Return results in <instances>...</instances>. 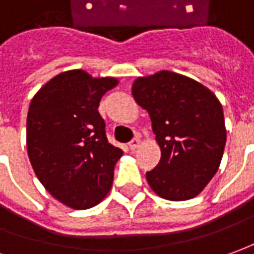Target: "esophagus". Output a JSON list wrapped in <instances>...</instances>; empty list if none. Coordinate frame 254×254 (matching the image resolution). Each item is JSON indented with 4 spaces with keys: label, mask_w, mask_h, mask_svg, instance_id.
Masks as SVG:
<instances>
[{
    "label": "esophagus",
    "mask_w": 254,
    "mask_h": 254,
    "mask_svg": "<svg viewBox=\"0 0 254 254\" xmlns=\"http://www.w3.org/2000/svg\"><path fill=\"white\" fill-rule=\"evenodd\" d=\"M139 144H140V139H139V137H134L133 140L129 141V144H127V146H129V149L130 150H136L137 147H139Z\"/></svg>",
    "instance_id": "1"
}]
</instances>
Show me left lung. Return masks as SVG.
<instances>
[{
	"label": "left lung",
	"instance_id": "8db88e82",
	"mask_svg": "<svg viewBox=\"0 0 254 254\" xmlns=\"http://www.w3.org/2000/svg\"><path fill=\"white\" fill-rule=\"evenodd\" d=\"M132 94L147 110L161 150L160 163L146 172L163 199L196 197L220 167L225 140L222 105L206 86L170 70L137 77Z\"/></svg>",
	"mask_w": 254,
	"mask_h": 254
}]
</instances>
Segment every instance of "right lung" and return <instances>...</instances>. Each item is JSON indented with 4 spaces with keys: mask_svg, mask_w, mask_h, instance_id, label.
I'll use <instances>...</instances> for the list:
<instances>
[{
    "mask_svg": "<svg viewBox=\"0 0 254 254\" xmlns=\"http://www.w3.org/2000/svg\"><path fill=\"white\" fill-rule=\"evenodd\" d=\"M118 84L82 69L62 72L33 97L26 122L27 154L36 177L65 206L83 210L110 192L124 151L108 143L100 100Z\"/></svg>",
    "mask_w": 254,
    "mask_h": 254,
    "instance_id": "add662e5",
    "label": "right lung"
}]
</instances>
